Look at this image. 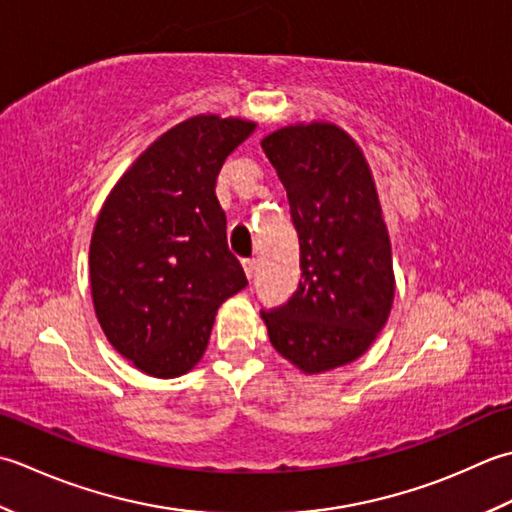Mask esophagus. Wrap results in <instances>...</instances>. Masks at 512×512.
<instances>
[{"instance_id":"34e87169","label":"esophagus","mask_w":512,"mask_h":512,"mask_svg":"<svg viewBox=\"0 0 512 512\" xmlns=\"http://www.w3.org/2000/svg\"><path fill=\"white\" fill-rule=\"evenodd\" d=\"M243 269H245V276L252 278L256 274V258H243Z\"/></svg>"}]
</instances>
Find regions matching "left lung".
<instances>
[{
	"instance_id": "obj_1",
	"label": "left lung",
	"mask_w": 512,
	"mask_h": 512,
	"mask_svg": "<svg viewBox=\"0 0 512 512\" xmlns=\"http://www.w3.org/2000/svg\"><path fill=\"white\" fill-rule=\"evenodd\" d=\"M287 190L302 280L287 305L260 311L271 347L314 375L358 360L387 325L391 238L360 145L329 121L291 123L260 141Z\"/></svg>"
}]
</instances>
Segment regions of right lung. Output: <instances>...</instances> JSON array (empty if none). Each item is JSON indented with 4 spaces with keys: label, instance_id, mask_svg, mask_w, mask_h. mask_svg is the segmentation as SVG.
<instances>
[{
    "label": "right lung",
    "instance_id": "obj_1",
    "mask_svg": "<svg viewBox=\"0 0 512 512\" xmlns=\"http://www.w3.org/2000/svg\"><path fill=\"white\" fill-rule=\"evenodd\" d=\"M256 121L196 114L145 148L112 187L90 241L99 325L152 378L201 362L214 316L245 285L214 194L223 163Z\"/></svg>",
    "mask_w": 512,
    "mask_h": 512
}]
</instances>
